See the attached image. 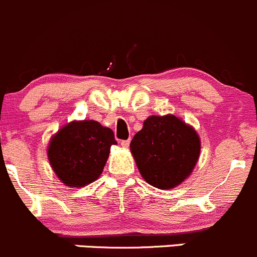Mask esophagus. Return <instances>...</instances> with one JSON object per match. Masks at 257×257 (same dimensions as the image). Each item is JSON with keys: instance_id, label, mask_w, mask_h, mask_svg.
Here are the masks:
<instances>
[{"instance_id": "1", "label": "esophagus", "mask_w": 257, "mask_h": 257, "mask_svg": "<svg viewBox=\"0 0 257 257\" xmlns=\"http://www.w3.org/2000/svg\"><path fill=\"white\" fill-rule=\"evenodd\" d=\"M121 146L128 147L130 146V140H122V141H121Z\"/></svg>"}]
</instances>
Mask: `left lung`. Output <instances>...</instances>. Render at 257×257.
<instances>
[{"mask_svg": "<svg viewBox=\"0 0 257 257\" xmlns=\"http://www.w3.org/2000/svg\"><path fill=\"white\" fill-rule=\"evenodd\" d=\"M130 147L145 181L160 189H171L192 173L200 141L195 130L176 116H150Z\"/></svg>", "mask_w": 257, "mask_h": 257, "instance_id": "left-lung-1", "label": "left lung"}]
</instances>
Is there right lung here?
Wrapping results in <instances>:
<instances>
[{
    "label": "right lung",
    "mask_w": 257,
    "mask_h": 257,
    "mask_svg": "<svg viewBox=\"0 0 257 257\" xmlns=\"http://www.w3.org/2000/svg\"><path fill=\"white\" fill-rule=\"evenodd\" d=\"M111 128L97 121H73L50 141L48 158L58 178L68 187H83L99 178L116 145Z\"/></svg>",
    "instance_id": "obj_1"
}]
</instances>
